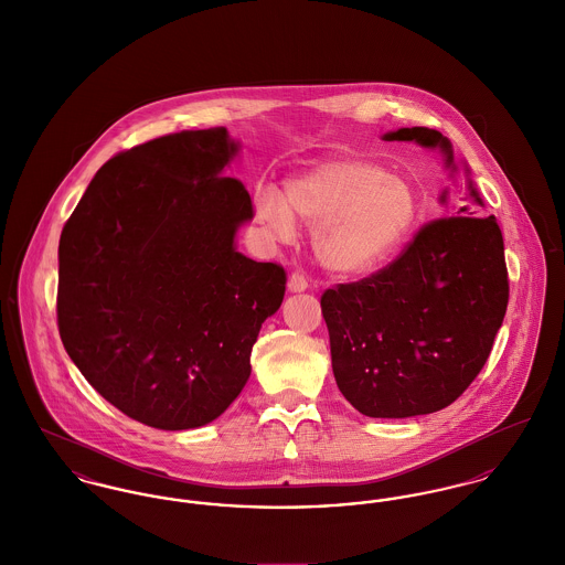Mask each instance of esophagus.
Instances as JSON below:
<instances>
[{
  "label": "esophagus",
  "instance_id": "34e87169",
  "mask_svg": "<svg viewBox=\"0 0 565 565\" xmlns=\"http://www.w3.org/2000/svg\"><path fill=\"white\" fill-rule=\"evenodd\" d=\"M306 289H308L306 276H303L301 271H294V274L289 276V291H291V294H301V291H306Z\"/></svg>",
  "mask_w": 565,
  "mask_h": 565
}]
</instances>
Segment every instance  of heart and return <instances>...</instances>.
<instances>
[{"instance_id":"obj_1","label":"heart","mask_w":565,"mask_h":565,"mask_svg":"<svg viewBox=\"0 0 565 565\" xmlns=\"http://www.w3.org/2000/svg\"><path fill=\"white\" fill-rule=\"evenodd\" d=\"M255 218L278 242L312 226V250L334 274L358 276L392 257L419 218V196L405 178L366 160H330L278 190L255 192Z\"/></svg>"}]
</instances>
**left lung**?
I'll list each match as a JSON object with an SVG mask.
<instances>
[{"label": "left lung", "mask_w": 565, "mask_h": 565, "mask_svg": "<svg viewBox=\"0 0 565 565\" xmlns=\"http://www.w3.org/2000/svg\"><path fill=\"white\" fill-rule=\"evenodd\" d=\"M383 139L439 148L456 169L450 141L439 130L414 126ZM469 196L482 205L471 182ZM508 298L494 216H480L467 203L456 216L426 223L392 264L321 296L342 396L369 417L448 407L484 369Z\"/></svg>", "instance_id": "1"}]
</instances>
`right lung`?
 I'll return each instance as SVG.
<instances>
[{
    "instance_id": "1",
    "label": "right lung",
    "mask_w": 565,
    "mask_h": 565,
    "mask_svg": "<svg viewBox=\"0 0 565 565\" xmlns=\"http://www.w3.org/2000/svg\"><path fill=\"white\" fill-rule=\"evenodd\" d=\"M235 153L223 126L119 151L60 237L62 342L105 401L151 428L225 414L285 298L282 265L235 250L255 216L248 190L223 175Z\"/></svg>"
}]
</instances>
